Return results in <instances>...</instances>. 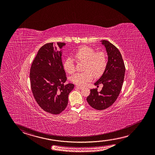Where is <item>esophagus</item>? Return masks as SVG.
I'll return each instance as SVG.
<instances>
[{
    "instance_id": "obj_1",
    "label": "esophagus",
    "mask_w": 155,
    "mask_h": 155,
    "mask_svg": "<svg viewBox=\"0 0 155 155\" xmlns=\"http://www.w3.org/2000/svg\"><path fill=\"white\" fill-rule=\"evenodd\" d=\"M76 88H77L78 89H79V90H81V89H83V87H81V86H78V85H76Z\"/></svg>"
}]
</instances>
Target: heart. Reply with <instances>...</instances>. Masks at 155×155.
<instances>
[{
    "mask_svg": "<svg viewBox=\"0 0 155 155\" xmlns=\"http://www.w3.org/2000/svg\"><path fill=\"white\" fill-rule=\"evenodd\" d=\"M74 56L79 61H84L83 72L74 74L71 77V81L79 86H85L91 81L94 78L101 76L107 69V55L103 51H97L87 46H81L79 48ZM64 69L68 74H72L76 68L74 61L71 58H66L63 64Z\"/></svg>",
    "mask_w": 155,
    "mask_h": 155,
    "instance_id": "b5f03b06",
    "label": "heart"
}]
</instances>
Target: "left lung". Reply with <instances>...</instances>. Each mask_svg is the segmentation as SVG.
Listing matches in <instances>:
<instances>
[{"label": "left lung", "mask_w": 155, "mask_h": 155, "mask_svg": "<svg viewBox=\"0 0 155 155\" xmlns=\"http://www.w3.org/2000/svg\"><path fill=\"white\" fill-rule=\"evenodd\" d=\"M106 48L108 61L107 69L101 77L94 83L98 86L103 84L101 91L90 90V94L86 100L94 109L102 110L111 106L116 101L122 89L124 79V63L118 49L109 41H101Z\"/></svg>", "instance_id": "1"}]
</instances>
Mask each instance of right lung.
Instances as JSON below:
<instances>
[{
	"mask_svg": "<svg viewBox=\"0 0 155 155\" xmlns=\"http://www.w3.org/2000/svg\"><path fill=\"white\" fill-rule=\"evenodd\" d=\"M65 43H47L41 46L31 65V87L36 102L51 114H61L68 103V96L74 84L64 85L65 72L61 61V48Z\"/></svg>",
	"mask_w": 155,
	"mask_h": 155,
	"instance_id": "obj_1",
	"label": "right lung"
}]
</instances>
